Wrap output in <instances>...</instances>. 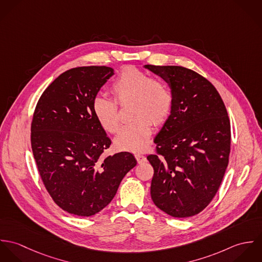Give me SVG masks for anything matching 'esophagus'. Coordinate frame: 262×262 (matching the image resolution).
I'll return each mask as SVG.
<instances>
[{
    "label": "esophagus",
    "instance_id": "34e87169",
    "mask_svg": "<svg viewBox=\"0 0 262 262\" xmlns=\"http://www.w3.org/2000/svg\"><path fill=\"white\" fill-rule=\"evenodd\" d=\"M135 158H136L138 163H144L146 161V156H144V155H142L140 153H136L135 154Z\"/></svg>",
    "mask_w": 262,
    "mask_h": 262
}]
</instances>
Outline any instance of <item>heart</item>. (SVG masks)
Returning a JSON list of instances; mask_svg holds the SVG:
<instances>
[{
    "mask_svg": "<svg viewBox=\"0 0 262 262\" xmlns=\"http://www.w3.org/2000/svg\"><path fill=\"white\" fill-rule=\"evenodd\" d=\"M111 93L114 100L104 96L93 100L96 119L107 132L114 134L121 122L118 105L130 103L133 120L120 129L115 144L120 149L143 151L149 143L152 125H162L171 112L173 98L168 84L136 67H126L113 81Z\"/></svg>",
    "mask_w": 262,
    "mask_h": 262,
    "instance_id": "obj_1",
    "label": "heart"
}]
</instances>
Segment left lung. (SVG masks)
<instances>
[{
	"mask_svg": "<svg viewBox=\"0 0 262 262\" xmlns=\"http://www.w3.org/2000/svg\"><path fill=\"white\" fill-rule=\"evenodd\" d=\"M171 89L172 108L156 135L147 159L154 173L150 193L169 216L201 213L223 181L231 149V126L224 102L206 77L178 66H145Z\"/></svg>",
	"mask_w": 262,
	"mask_h": 262,
	"instance_id": "obj_1",
	"label": "left lung"
}]
</instances>
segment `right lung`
<instances>
[{
	"label": "right lung",
	"instance_id": "add662e5",
	"mask_svg": "<svg viewBox=\"0 0 262 262\" xmlns=\"http://www.w3.org/2000/svg\"><path fill=\"white\" fill-rule=\"evenodd\" d=\"M114 75L109 67H79L56 77L38 100L31 147L43 185L63 211L90 217L110 204L136 164L130 152L103 157L110 138L92 103Z\"/></svg>",
	"mask_w": 262,
	"mask_h": 262
}]
</instances>
